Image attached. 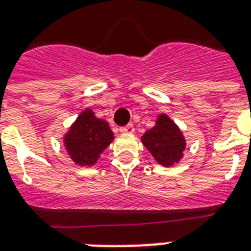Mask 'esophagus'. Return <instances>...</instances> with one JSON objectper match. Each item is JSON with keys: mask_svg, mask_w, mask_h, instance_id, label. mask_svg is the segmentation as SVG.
<instances>
[{"mask_svg": "<svg viewBox=\"0 0 251 251\" xmlns=\"http://www.w3.org/2000/svg\"><path fill=\"white\" fill-rule=\"evenodd\" d=\"M120 131H121L122 134H133L134 126L131 125V124H129V125H126V126H124V127H121V129H120Z\"/></svg>", "mask_w": 251, "mask_h": 251, "instance_id": "obj_1", "label": "esophagus"}]
</instances>
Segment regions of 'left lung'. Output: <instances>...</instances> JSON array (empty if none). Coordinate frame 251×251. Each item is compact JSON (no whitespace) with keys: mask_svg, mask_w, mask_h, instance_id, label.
<instances>
[{"mask_svg":"<svg viewBox=\"0 0 251 251\" xmlns=\"http://www.w3.org/2000/svg\"><path fill=\"white\" fill-rule=\"evenodd\" d=\"M141 141L153 159L163 167L179 163L186 149V139L182 131L165 113L157 116L155 126L142 135Z\"/></svg>","mask_w":251,"mask_h":251,"instance_id":"1","label":"left lung"}]
</instances>
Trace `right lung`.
<instances>
[{"instance_id":"add662e5","label":"right lung","mask_w":251,"mask_h":251,"mask_svg":"<svg viewBox=\"0 0 251 251\" xmlns=\"http://www.w3.org/2000/svg\"><path fill=\"white\" fill-rule=\"evenodd\" d=\"M114 134L105 120L87 108L76 117L64 135V146L76 165L92 167L102 151L113 142Z\"/></svg>"}]
</instances>
